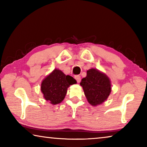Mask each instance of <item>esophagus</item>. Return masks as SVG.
<instances>
[{
	"label": "esophagus",
	"mask_w": 147,
	"mask_h": 147,
	"mask_svg": "<svg viewBox=\"0 0 147 147\" xmlns=\"http://www.w3.org/2000/svg\"><path fill=\"white\" fill-rule=\"evenodd\" d=\"M74 78L76 79V80L77 81V82L78 83H79L81 80V77L80 75H76L75 76H74Z\"/></svg>",
	"instance_id": "obj_1"
}]
</instances>
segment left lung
Here are the masks:
<instances>
[{
	"label": "left lung",
	"instance_id": "8db88e82",
	"mask_svg": "<svg viewBox=\"0 0 147 147\" xmlns=\"http://www.w3.org/2000/svg\"><path fill=\"white\" fill-rule=\"evenodd\" d=\"M80 85L88 101L92 106L104 102L111 92V83L108 77L94 69L87 71V76L82 79Z\"/></svg>",
	"mask_w": 147,
	"mask_h": 147
}]
</instances>
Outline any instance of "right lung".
Listing matches in <instances>:
<instances>
[{
    "mask_svg": "<svg viewBox=\"0 0 147 147\" xmlns=\"http://www.w3.org/2000/svg\"><path fill=\"white\" fill-rule=\"evenodd\" d=\"M76 83L73 77L65 75L58 69H54L41 83V90L46 100L58 104L63 100L70 85Z\"/></svg>",
    "mask_w": 147,
    "mask_h": 147,
    "instance_id": "add662e5",
    "label": "right lung"
}]
</instances>
